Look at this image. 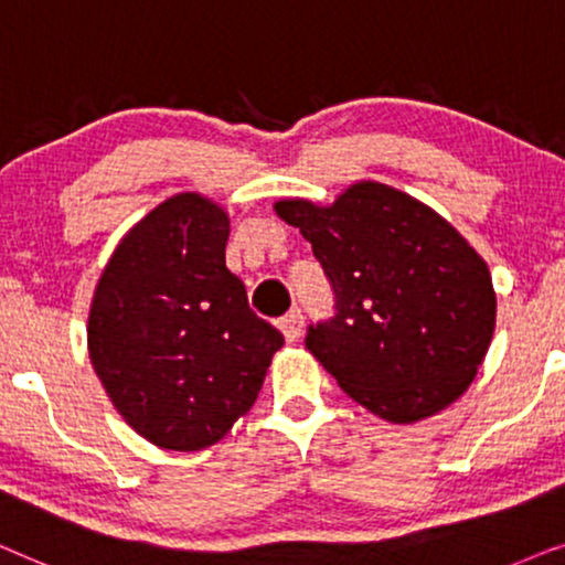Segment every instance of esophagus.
I'll return each instance as SVG.
<instances>
[{
	"label": "esophagus",
	"instance_id": "1",
	"mask_svg": "<svg viewBox=\"0 0 565 565\" xmlns=\"http://www.w3.org/2000/svg\"><path fill=\"white\" fill-rule=\"evenodd\" d=\"M278 328H281V333H284V338H287L289 343H291V341H297V338L302 335V328H305V315L299 312V310H291V312L284 315L281 320H278Z\"/></svg>",
	"mask_w": 565,
	"mask_h": 565
}]
</instances>
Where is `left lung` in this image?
<instances>
[{
	"instance_id": "1",
	"label": "left lung",
	"mask_w": 565,
	"mask_h": 565,
	"mask_svg": "<svg viewBox=\"0 0 565 565\" xmlns=\"http://www.w3.org/2000/svg\"><path fill=\"white\" fill-rule=\"evenodd\" d=\"M312 243L333 318L305 345L366 411L411 424L457 401L491 345L495 295L486 260L452 224L382 183H359L333 206L278 201Z\"/></svg>"
}]
</instances>
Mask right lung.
<instances>
[{
	"instance_id": "1",
	"label": "right lung",
	"mask_w": 565,
	"mask_h": 565,
	"mask_svg": "<svg viewBox=\"0 0 565 565\" xmlns=\"http://www.w3.org/2000/svg\"><path fill=\"white\" fill-rule=\"evenodd\" d=\"M230 220L195 193L120 239L89 310V359L134 431L178 452L212 447L250 411L284 335L224 263Z\"/></svg>"
}]
</instances>
